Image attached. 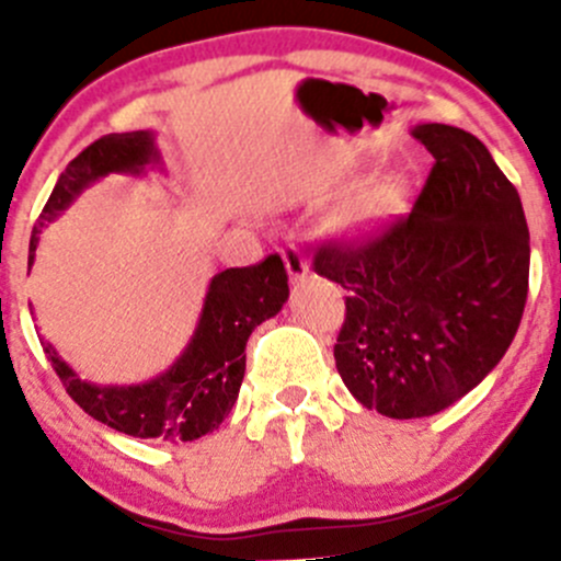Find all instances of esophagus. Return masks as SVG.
I'll return each mask as SVG.
<instances>
[{
	"instance_id": "1",
	"label": "esophagus",
	"mask_w": 561,
	"mask_h": 561,
	"mask_svg": "<svg viewBox=\"0 0 561 561\" xmlns=\"http://www.w3.org/2000/svg\"><path fill=\"white\" fill-rule=\"evenodd\" d=\"M282 257H285V268L293 282H301L309 274V260L304 257V252L296 244H287L282 249Z\"/></svg>"
}]
</instances>
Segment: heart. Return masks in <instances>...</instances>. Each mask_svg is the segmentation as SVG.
Segmentation results:
<instances>
[{"instance_id":"b5f03b06","label":"heart","mask_w":561,"mask_h":561,"mask_svg":"<svg viewBox=\"0 0 561 561\" xmlns=\"http://www.w3.org/2000/svg\"><path fill=\"white\" fill-rule=\"evenodd\" d=\"M401 192H404V181L396 173L366 181L358 192H353L336 208V214L331 217V230L344 239H358V236L371 233L399 206Z\"/></svg>"}]
</instances>
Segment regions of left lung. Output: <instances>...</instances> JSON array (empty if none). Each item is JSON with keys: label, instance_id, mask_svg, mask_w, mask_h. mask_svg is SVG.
<instances>
[{"label": "left lung", "instance_id": "8db88e82", "mask_svg": "<svg viewBox=\"0 0 561 561\" xmlns=\"http://www.w3.org/2000/svg\"><path fill=\"white\" fill-rule=\"evenodd\" d=\"M434 157L410 217L328 241L314 271L347 290L333 358L380 415L443 412L502 360L529 290V228L516 186L472 133L417 124Z\"/></svg>", "mask_w": 561, "mask_h": 561}]
</instances>
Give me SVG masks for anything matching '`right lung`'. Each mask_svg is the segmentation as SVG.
Instances as JSON below:
<instances>
[{"label":"right lung","mask_w":561,"mask_h":561,"mask_svg":"<svg viewBox=\"0 0 561 561\" xmlns=\"http://www.w3.org/2000/svg\"><path fill=\"white\" fill-rule=\"evenodd\" d=\"M160 165L151 129L113 133L87 146L59 175L39 214L30 241V265L35 263L45 225L54 222L89 184L107 173L144 175ZM287 296L290 287L279 254H268L263 263L247 268L219 271L208 285L201 320L184 353L171 369L140 386H94L81 380L45 339L43 350L72 401L94 421L129 437L192 443L214 432L233 410L247 369V339L260 322L285 307Z\"/></svg>","instance_id":"right-lung-1"}]
</instances>
